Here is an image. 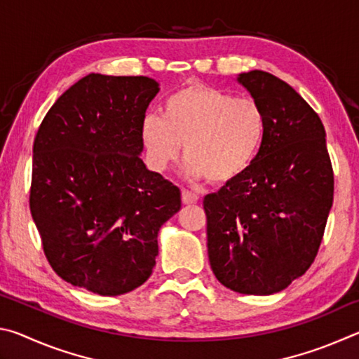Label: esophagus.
<instances>
[{
    "label": "esophagus",
    "instance_id": "34e87169",
    "mask_svg": "<svg viewBox=\"0 0 359 359\" xmlns=\"http://www.w3.org/2000/svg\"><path fill=\"white\" fill-rule=\"evenodd\" d=\"M198 201H199V196L196 193L187 190V188L182 190V203H184V204H194Z\"/></svg>",
    "mask_w": 359,
    "mask_h": 359
}]
</instances>
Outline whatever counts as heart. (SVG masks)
<instances>
[{
  "mask_svg": "<svg viewBox=\"0 0 359 359\" xmlns=\"http://www.w3.org/2000/svg\"><path fill=\"white\" fill-rule=\"evenodd\" d=\"M266 130V112L257 101L194 82L168 96L161 117L144 118L141 136L158 171L177 160L184 145L191 177L224 185L252 168Z\"/></svg>",
  "mask_w": 359,
  "mask_h": 359,
  "instance_id": "heart-1",
  "label": "heart"
}]
</instances>
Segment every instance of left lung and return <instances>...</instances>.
I'll list each match as a JSON object with an SVG mask.
<instances>
[{"label":"left lung","instance_id":"left-lung-1","mask_svg":"<svg viewBox=\"0 0 359 359\" xmlns=\"http://www.w3.org/2000/svg\"><path fill=\"white\" fill-rule=\"evenodd\" d=\"M264 109V144L252 168L208 194V252L218 282L242 294H272L317 257L334 199V172L318 114L282 79L239 76Z\"/></svg>","mask_w":359,"mask_h":359}]
</instances>
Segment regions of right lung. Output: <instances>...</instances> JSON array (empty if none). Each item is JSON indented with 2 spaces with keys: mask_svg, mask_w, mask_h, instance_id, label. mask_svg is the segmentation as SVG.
Here are the masks:
<instances>
[{
  "mask_svg": "<svg viewBox=\"0 0 359 359\" xmlns=\"http://www.w3.org/2000/svg\"><path fill=\"white\" fill-rule=\"evenodd\" d=\"M158 83L88 74L60 96L33 144L29 210L48 264L71 285L117 296L147 280L180 188L145 168L142 121Z\"/></svg>",
  "mask_w": 359,
  "mask_h": 359,
  "instance_id": "1",
  "label": "right lung"
}]
</instances>
